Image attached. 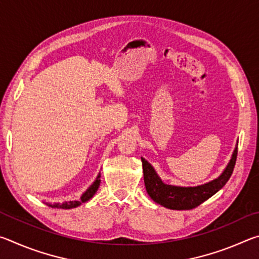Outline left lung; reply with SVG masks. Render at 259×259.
<instances>
[{"mask_svg":"<svg viewBox=\"0 0 259 259\" xmlns=\"http://www.w3.org/2000/svg\"><path fill=\"white\" fill-rule=\"evenodd\" d=\"M236 155H238V145L232 154L229 164L222 172L221 176L213 179L203 185L195 187H182L166 185L157 176L155 170L148 162L143 159V172H144V183H145L146 191L148 195L154 202L159 203L163 207L172 210H190L198 207L205 200L217 193L221 188L225 185L229 181L232 172H233Z\"/></svg>","mask_w":259,"mask_h":259,"instance_id":"1","label":"left lung"}]
</instances>
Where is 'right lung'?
I'll return each mask as SVG.
<instances>
[{
  "label": "right lung",
  "instance_id": "1",
  "mask_svg": "<svg viewBox=\"0 0 259 259\" xmlns=\"http://www.w3.org/2000/svg\"><path fill=\"white\" fill-rule=\"evenodd\" d=\"M100 172L98 174L97 178H96V181L94 182L93 185H90V187L88 188V190L83 193L80 201H68V202H63V203H49L47 202V205H49L51 208H57V209H72V208H76L80 205L81 203H84L87 201H89L93 196L95 195V193L97 192L98 187H99V184H100Z\"/></svg>",
  "mask_w": 259,
  "mask_h": 259
}]
</instances>
